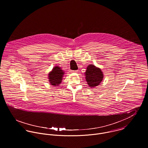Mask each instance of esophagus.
Wrapping results in <instances>:
<instances>
[{
    "mask_svg": "<svg viewBox=\"0 0 148 148\" xmlns=\"http://www.w3.org/2000/svg\"><path fill=\"white\" fill-rule=\"evenodd\" d=\"M78 72V71H72V73H76V72Z\"/></svg>",
    "mask_w": 148,
    "mask_h": 148,
    "instance_id": "obj_1",
    "label": "esophagus"
}]
</instances>
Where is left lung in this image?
<instances>
[{
	"label": "left lung",
	"instance_id": "8db88e82",
	"mask_svg": "<svg viewBox=\"0 0 148 148\" xmlns=\"http://www.w3.org/2000/svg\"><path fill=\"white\" fill-rule=\"evenodd\" d=\"M85 74L87 84L90 87H95L100 84L104 76L101 70L93 64L87 66Z\"/></svg>",
	"mask_w": 148,
	"mask_h": 148
}]
</instances>
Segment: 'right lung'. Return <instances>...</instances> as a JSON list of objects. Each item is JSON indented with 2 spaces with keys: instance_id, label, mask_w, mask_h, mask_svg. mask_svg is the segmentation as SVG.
Segmentation results:
<instances>
[{
  "instance_id": "add662e5",
  "label": "right lung",
  "mask_w": 148,
  "mask_h": 148,
  "mask_svg": "<svg viewBox=\"0 0 148 148\" xmlns=\"http://www.w3.org/2000/svg\"><path fill=\"white\" fill-rule=\"evenodd\" d=\"M63 75L64 72L60 67L58 66H55L48 75L49 81L51 84L53 86H58L62 82Z\"/></svg>"
}]
</instances>
